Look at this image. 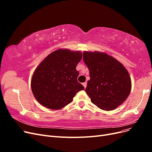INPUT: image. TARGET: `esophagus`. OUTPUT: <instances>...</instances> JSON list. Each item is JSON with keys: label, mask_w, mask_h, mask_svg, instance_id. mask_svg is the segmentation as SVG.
Returning a JSON list of instances; mask_svg holds the SVG:
<instances>
[{"label": "esophagus", "mask_w": 152, "mask_h": 152, "mask_svg": "<svg viewBox=\"0 0 152 152\" xmlns=\"http://www.w3.org/2000/svg\"><path fill=\"white\" fill-rule=\"evenodd\" d=\"M82 84H83V86H84V88H86V86H87V82H84V83Z\"/></svg>", "instance_id": "esophagus-1"}]
</instances>
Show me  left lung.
Wrapping results in <instances>:
<instances>
[{
    "mask_svg": "<svg viewBox=\"0 0 152 152\" xmlns=\"http://www.w3.org/2000/svg\"><path fill=\"white\" fill-rule=\"evenodd\" d=\"M83 60L89 70L86 92L92 103L110 111L125 102L130 94L131 80L121 63L98 51H84Z\"/></svg>",
    "mask_w": 152,
    "mask_h": 152,
    "instance_id": "1",
    "label": "left lung"
}]
</instances>
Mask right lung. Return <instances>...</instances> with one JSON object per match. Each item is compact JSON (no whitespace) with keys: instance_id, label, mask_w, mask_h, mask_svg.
I'll return each mask as SVG.
<instances>
[{"instance_id":"obj_1","label":"right lung","mask_w":152,"mask_h":152,"mask_svg":"<svg viewBox=\"0 0 152 152\" xmlns=\"http://www.w3.org/2000/svg\"><path fill=\"white\" fill-rule=\"evenodd\" d=\"M82 57L80 51L58 49L40 63L31 80L32 93L39 103L52 110L61 109L84 89L77 81L79 73L76 70Z\"/></svg>"}]
</instances>
